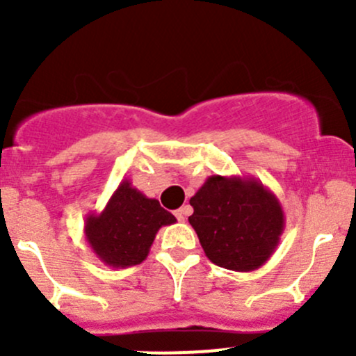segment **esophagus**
<instances>
[{
	"instance_id": "esophagus-1",
	"label": "esophagus",
	"mask_w": 356,
	"mask_h": 356,
	"mask_svg": "<svg viewBox=\"0 0 356 356\" xmlns=\"http://www.w3.org/2000/svg\"><path fill=\"white\" fill-rule=\"evenodd\" d=\"M188 215H191V207H189V204H186V207H181L179 210H175V217H177L179 222H184Z\"/></svg>"
}]
</instances>
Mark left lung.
<instances>
[{"label":"left lung","instance_id":"1","mask_svg":"<svg viewBox=\"0 0 356 356\" xmlns=\"http://www.w3.org/2000/svg\"><path fill=\"white\" fill-rule=\"evenodd\" d=\"M189 224L211 264L251 272L267 264L284 232L277 196L258 179L210 175L189 200Z\"/></svg>","mask_w":356,"mask_h":356}]
</instances>
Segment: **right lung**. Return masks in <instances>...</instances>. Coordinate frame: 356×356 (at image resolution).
<instances>
[{"mask_svg":"<svg viewBox=\"0 0 356 356\" xmlns=\"http://www.w3.org/2000/svg\"><path fill=\"white\" fill-rule=\"evenodd\" d=\"M175 217L155 198H148L129 179L118 184L99 213H88L84 236L92 253L111 268H127L146 260L163 225Z\"/></svg>","mask_w":356,"mask_h":356,"instance_id":"1","label":"right lung"}]
</instances>
